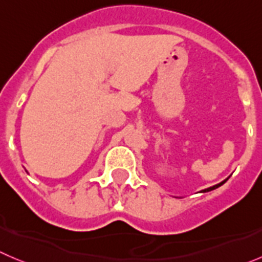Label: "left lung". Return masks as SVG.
Returning <instances> with one entry per match:
<instances>
[{"instance_id": "8db88e82", "label": "left lung", "mask_w": 262, "mask_h": 262, "mask_svg": "<svg viewBox=\"0 0 262 262\" xmlns=\"http://www.w3.org/2000/svg\"><path fill=\"white\" fill-rule=\"evenodd\" d=\"M229 179V178H228ZM228 179H225V180L224 181H221L220 184H216V185H213V186H210V188H207V189H203V190H201V193H206V191H211V190H213V189H217L219 186H221L223 185V184H225L226 181H228Z\"/></svg>"}]
</instances>
